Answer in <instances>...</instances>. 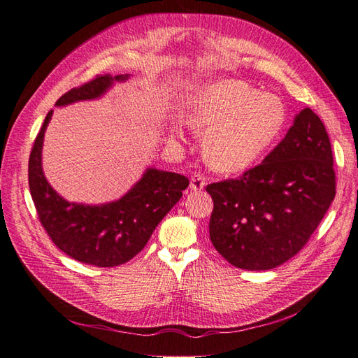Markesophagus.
Returning a JSON list of instances; mask_svg holds the SVG:
<instances>
[{
  "label": "esophagus",
  "mask_w": 358,
  "mask_h": 358,
  "mask_svg": "<svg viewBox=\"0 0 358 358\" xmlns=\"http://www.w3.org/2000/svg\"><path fill=\"white\" fill-rule=\"evenodd\" d=\"M206 186V178L201 173H194L192 178H190V190H201Z\"/></svg>",
  "instance_id": "1"
}]
</instances>
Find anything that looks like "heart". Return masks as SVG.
<instances>
[{
    "mask_svg": "<svg viewBox=\"0 0 358 358\" xmlns=\"http://www.w3.org/2000/svg\"><path fill=\"white\" fill-rule=\"evenodd\" d=\"M189 120L207 129L203 148L212 168L239 173L259 163L276 143L287 108L276 94L261 93L243 80H224L198 91Z\"/></svg>",
    "mask_w": 358,
    "mask_h": 358,
    "instance_id": "obj_1",
    "label": "heart"
}]
</instances>
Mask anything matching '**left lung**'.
I'll use <instances>...</instances> for the list:
<instances>
[{"instance_id": "obj_1", "label": "left lung", "mask_w": 358, "mask_h": 358, "mask_svg": "<svg viewBox=\"0 0 358 358\" xmlns=\"http://www.w3.org/2000/svg\"><path fill=\"white\" fill-rule=\"evenodd\" d=\"M332 162L325 124L305 108L261 164L206 186L217 252L243 270H271L292 259L336 196Z\"/></svg>"}]
</instances>
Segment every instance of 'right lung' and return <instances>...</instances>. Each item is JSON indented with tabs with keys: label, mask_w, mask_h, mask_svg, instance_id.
Masks as SVG:
<instances>
[{
	"label": "right lung",
	"mask_w": 358,
	"mask_h": 358,
	"mask_svg": "<svg viewBox=\"0 0 358 358\" xmlns=\"http://www.w3.org/2000/svg\"><path fill=\"white\" fill-rule=\"evenodd\" d=\"M128 76H96L71 88L56 105H69L102 96L114 80ZM52 111L41 127L29 159V187L39 222L53 244L66 256L96 267H115L143 250L152 231L182 196L189 180L176 172L148 169L145 176L119 201L84 206L65 201L44 177L41 152Z\"/></svg>",
	"instance_id": "add662e5"
}]
</instances>
